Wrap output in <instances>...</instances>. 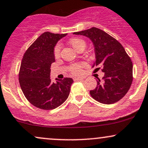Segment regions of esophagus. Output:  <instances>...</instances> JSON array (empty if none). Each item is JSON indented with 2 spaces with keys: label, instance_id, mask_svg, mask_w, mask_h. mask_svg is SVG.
Segmentation results:
<instances>
[{
  "label": "esophagus",
  "instance_id": "1",
  "mask_svg": "<svg viewBox=\"0 0 148 148\" xmlns=\"http://www.w3.org/2000/svg\"><path fill=\"white\" fill-rule=\"evenodd\" d=\"M84 79V78H82V77H74V81H82V80Z\"/></svg>",
  "mask_w": 148,
  "mask_h": 148
}]
</instances>
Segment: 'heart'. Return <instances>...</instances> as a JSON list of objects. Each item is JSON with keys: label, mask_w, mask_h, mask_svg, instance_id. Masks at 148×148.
<instances>
[{"label": "heart", "mask_w": 148, "mask_h": 148, "mask_svg": "<svg viewBox=\"0 0 148 148\" xmlns=\"http://www.w3.org/2000/svg\"><path fill=\"white\" fill-rule=\"evenodd\" d=\"M69 43L72 46V47L76 51L80 49H85L86 46V42L83 38H73L69 40ZM61 45L60 43H57L54 49V55L56 58H58L60 56ZM85 66L84 63H76L73 64L69 67V71L73 75H79L81 74L82 69Z\"/></svg>", "instance_id": "heart-1"}]
</instances>
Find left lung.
Instances as JSON below:
<instances>
[{"mask_svg":"<svg viewBox=\"0 0 148 148\" xmlns=\"http://www.w3.org/2000/svg\"><path fill=\"white\" fill-rule=\"evenodd\" d=\"M92 40L96 60L92 67L105 73L103 80L97 78V85L90 91L94 99L103 104H112L122 99L130 90L133 80L132 62L121 44L97 27L74 32Z\"/></svg>","mask_w":148,"mask_h":148,"instance_id":"obj_1","label":"left lung"}]
</instances>
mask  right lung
<instances>
[{"label": "right lung", "instance_id": "1", "mask_svg": "<svg viewBox=\"0 0 148 148\" xmlns=\"http://www.w3.org/2000/svg\"><path fill=\"white\" fill-rule=\"evenodd\" d=\"M67 34H42L25 52L18 78L21 90L27 101L41 110L56 108L66 101L73 80L71 78L50 79L51 64L55 61L54 49Z\"/></svg>", "mask_w": 148, "mask_h": 148}]
</instances>
